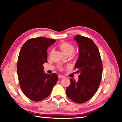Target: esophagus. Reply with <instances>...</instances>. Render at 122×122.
Instances as JSON below:
<instances>
[{
	"label": "esophagus",
	"instance_id": "obj_1",
	"mask_svg": "<svg viewBox=\"0 0 122 122\" xmlns=\"http://www.w3.org/2000/svg\"><path fill=\"white\" fill-rule=\"evenodd\" d=\"M58 76L59 78H64V76H62L61 75H58Z\"/></svg>",
	"mask_w": 122,
	"mask_h": 122
}]
</instances>
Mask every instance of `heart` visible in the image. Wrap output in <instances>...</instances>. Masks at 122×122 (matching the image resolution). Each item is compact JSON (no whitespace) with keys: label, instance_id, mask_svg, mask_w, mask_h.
Wrapping results in <instances>:
<instances>
[{"label":"heart","instance_id":"b5f03b06","mask_svg":"<svg viewBox=\"0 0 122 122\" xmlns=\"http://www.w3.org/2000/svg\"><path fill=\"white\" fill-rule=\"evenodd\" d=\"M59 47L61 50L63 52L67 55H71L75 50V47L72 44L69 42H64L60 44ZM60 70H63V67H61Z\"/></svg>","mask_w":122,"mask_h":122}]
</instances>
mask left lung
I'll list each match as a JSON object with an SVG mask.
<instances>
[{
  "instance_id": "left-lung-1",
  "label": "left lung",
  "mask_w": 122,
  "mask_h": 122,
  "mask_svg": "<svg viewBox=\"0 0 122 122\" xmlns=\"http://www.w3.org/2000/svg\"><path fill=\"white\" fill-rule=\"evenodd\" d=\"M74 39L79 48L75 68L80 75L77 81L70 78L71 84L66 88V94L73 101L83 103L93 97L98 89L102 78V62L93 40L80 35H76Z\"/></svg>"
}]
</instances>
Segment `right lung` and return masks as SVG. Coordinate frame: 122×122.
I'll return each instance as SVG.
<instances>
[{
	"mask_svg": "<svg viewBox=\"0 0 122 122\" xmlns=\"http://www.w3.org/2000/svg\"><path fill=\"white\" fill-rule=\"evenodd\" d=\"M55 42L41 36L28 40L21 47L17 61L18 80L23 93L34 101L49 96L58 80L56 74L44 73L43 66L47 61L48 48Z\"/></svg>",
	"mask_w": 122,
	"mask_h": 122,
	"instance_id": "1",
	"label": "right lung"
}]
</instances>
